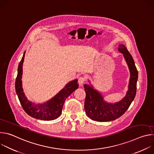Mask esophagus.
<instances>
[{"label":"esophagus","instance_id":"34e87169","mask_svg":"<svg viewBox=\"0 0 154 154\" xmlns=\"http://www.w3.org/2000/svg\"><path fill=\"white\" fill-rule=\"evenodd\" d=\"M85 81H86V79H85V77H83V76L80 77L79 78V79H78L79 84L80 85H82L83 83Z\"/></svg>","mask_w":154,"mask_h":154}]
</instances>
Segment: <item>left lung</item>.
Returning <instances> with one entry per match:
<instances>
[{
    "instance_id": "1",
    "label": "left lung",
    "mask_w": 154,
    "mask_h": 154,
    "mask_svg": "<svg viewBox=\"0 0 154 154\" xmlns=\"http://www.w3.org/2000/svg\"><path fill=\"white\" fill-rule=\"evenodd\" d=\"M118 50L123 54L130 71V79L127 95L120 102L115 104L103 101L102 96L91 86L84 85L86 93L85 109L87 116L94 121L106 122L115 120L121 116L134 100L137 93V83L138 72L135 62L127 48L123 45L119 46Z\"/></svg>"
}]
</instances>
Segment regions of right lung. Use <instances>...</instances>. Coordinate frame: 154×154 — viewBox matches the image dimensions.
<instances>
[{"label":"right lung","instance_id":"1","mask_svg":"<svg viewBox=\"0 0 154 154\" xmlns=\"http://www.w3.org/2000/svg\"><path fill=\"white\" fill-rule=\"evenodd\" d=\"M24 56L25 52L19 64L15 82L16 92L22 107L26 113L32 118L44 121L55 119L61 114L65 100L79 88L78 80L76 79L68 83L58 94L48 102L43 104H34L27 100L22 88L21 78Z\"/></svg>","mask_w":154,"mask_h":154}]
</instances>
